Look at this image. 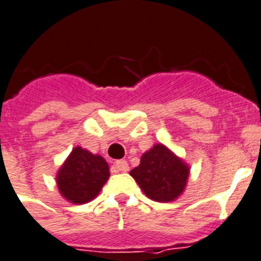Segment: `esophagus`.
Returning a JSON list of instances; mask_svg holds the SVG:
<instances>
[{
	"instance_id": "obj_1",
	"label": "esophagus",
	"mask_w": 261,
	"mask_h": 261,
	"mask_svg": "<svg viewBox=\"0 0 261 261\" xmlns=\"http://www.w3.org/2000/svg\"><path fill=\"white\" fill-rule=\"evenodd\" d=\"M114 167H115L116 171H127L128 170V164H127L126 161L120 160L116 161L115 164H114Z\"/></svg>"
}]
</instances>
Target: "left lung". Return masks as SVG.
I'll list each match as a JSON object with an SVG mask.
<instances>
[{"label":"left lung","instance_id":"obj_1","mask_svg":"<svg viewBox=\"0 0 261 261\" xmlns=\"http://www.w3.org/2000/svg\"><path fill=\"white\" fill-rule=\"evenodd\" d=\"M130 174L149 198L170 202L185 189L189 167L164 145H155Z\"/></svg>","mask_w":261,"mask_h":261}]
</instances>
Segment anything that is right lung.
Here are the masks:
<instances>
[{"label": "right lung", "mask_w": 261, "mask_h": 261, "mask_svg": "<svg viewBox=\"0 0 261 261\" xmlns=\"http://www.w3.org/2000/svg\"><path fill=\"white\" fill-rule=\"evenodd\" d=\"M109 177V165L103 156L76 147L59 170L57 185L67 200L86 204L99 194Z\"/></svg>", "instance_id": "obj_1"}]
</instances>
